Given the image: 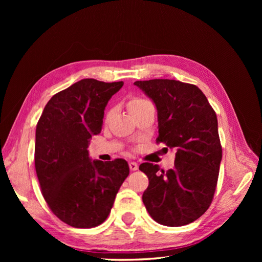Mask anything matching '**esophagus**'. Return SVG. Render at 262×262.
<instances>
[{
  "mask_svg": "<svg viewBox=\"0 0 262 262\" xmlns=\"http://www.w3.org/2000/svg\"><path fill=\"white\" fill-rule=\"evenodd\" d=\"M129 167H130V169L131 170H138V168H139V166H138V164L136 163V162H130L129 163Z\"/></svg>",
  "mask_w": 262,
  "mask_h": 262,
  "instance_id": "esophagus-1",
  "label": "esophagus"
}]
</instances>
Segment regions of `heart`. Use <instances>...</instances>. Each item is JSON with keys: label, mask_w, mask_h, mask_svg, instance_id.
Instances as JSON below:
<instances>
[{"label": "heart", "mask_w": 262, "mask_h": 262, "mask_svg": "<svg viewBox=\"0 0 262 262\" xmlns=\"http://www.w3.org/2000/svg\"><path fill=\"white\" fill-rule=\"evenodd\" d=\"M147 104H149V101L146 100V99H144V98L133 97V98H131V99L129 100L128 107H129L130 113L133 114V113H136L138 109H140L141 107H143V106H145V105H147ZM109 115H110V113L108 114V116H109Z\"/></svg>", "instance_id": "obj_1"}]
</instances>
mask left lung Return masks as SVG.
Returning <instances> with one entry per match:
<instances>
[{"label": "left lung", "instance_id": "left-lung-1", "mask_svg": "<svg viewBox=\"0 0 262 262\" xmlns=\"http://www.w3.org/2000/svg\"><path fill=\"white\" fill-rule=\"evenodd\" d=\"M134 84L157 108L156 143L176 150L175 166L167 171L152 163L140 165L148 178L142 200L157 223H192L209 209L216 189L222 160L216 114L193 84L162 78Z\"/></svg>", "mask_w": 262, "mask_h": 262}]
</instances>
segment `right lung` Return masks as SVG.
Here are the masks:
<instances>
[{
  "mask_svg": "<svg viewBox=\"0 0 262 262\" xmlns=\"http://www.w3.org/2000/svg\"><path fill=\"white\" fill-rule=\"evenodd\" d=\"M122 85L84 78L53 95L38 120L35 167L41 193L54 215L72 227L104 223L129 175L123 158L92 162L87 150L101 131L108 100Z\"/></svg>",
  "mask_w": 262,
  "mask_h": 262,
  "instance_id": "add662e5",
  "label": "right lung"
}]
</instances>
